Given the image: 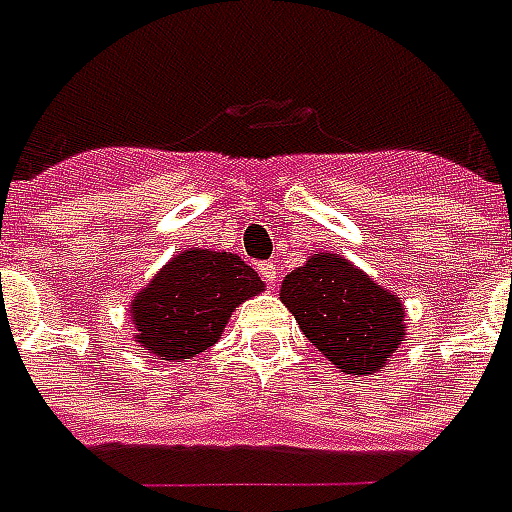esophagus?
Returning <instances> with one entry per match:
<instances>
[{
  "label": "esophagus",
  "instance_id": "1",
  "mask_svg": "<svg viewBox=\"0 0 512 512\" xmlns=\"http://www.w3.org/2000/svg\"><path fill=\"white\" fill-rule=\"evenodd\" d=\"M257 271H260V276H263V282H266V285L276 287V282H279V266H276V263H260Z\"/></svg>",
  "mask_w": 512,
  "mask_h": 512
}]
</instances>
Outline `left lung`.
I'll return each instance as SVG.
<instances>
[{"label":"left lung","mask_w":512,"mask_h":512,"mask_svg":"<svg viewBox=\"0 0 512 512\" xmlns=\"http://www.w3.org/2000/svg\"><path fill=\"white\" fill-rule=\"evenodd\" d=\"M279 298L317 352L344 374L382 372L407 339L399 295L336 252H317L290 271Z\"/></svg>","instance_id":"8db88e82"}]
</instances>
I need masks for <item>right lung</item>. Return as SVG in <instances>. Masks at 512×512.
Returning a JSON list of instances; mask_svg holds the SVG:
<instances>
[{"mask_svg":"<svg viewBox=\"0 0 512 512\" xmlns=\"http://www.w3.org/2000/svg\"><path fill=\"white\" fill-rule=\"evenodd\" d=\"M266 290L252 266L233 252L184 249L135 293V342L157 363L195 358L225 331L230 314Z\"/></svg>","mask_w":512,"mask_h":512,"instance_id":"1","label":"right lung"}]
</instances>
